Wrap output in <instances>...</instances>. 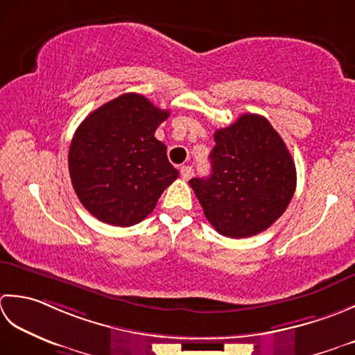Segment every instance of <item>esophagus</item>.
Returning a JSON list of instances; mask_svg holds the SVG:
<instances>
[{"label": "esophagus", "instance_id": "obj_1", "mask_svg": "<svg viewBox=\"0 0 355 355\" xmlns=\"http://www.w3.org/2000/svg\"><path fill=\"white\" fill-rule=\"evenodd\" d=\"M180 176H182L184 180H188L193 176V168L190 165H184V167H180Z\"/></svg>", "mask_w": 355, "mask_h": 355}]
</instances>
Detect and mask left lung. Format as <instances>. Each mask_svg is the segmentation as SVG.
<instances>
[{"label":"left lung","instance_id":"obj_1","mask_svg":"<svg viewBox=\"0 0 355 355\" xmlns=\"http://www.w3.org/2000/svg\"><path fill=\"white\" fill-rule=\"evenodd\" d=\"M214 142L211 175L190 180L205 218L227 237L262 233L285 213L295 191V165L284 139L268 119L245 113L216 130Z\"/></svg>","mask_w":355,"mask_h":355}]
</instances>
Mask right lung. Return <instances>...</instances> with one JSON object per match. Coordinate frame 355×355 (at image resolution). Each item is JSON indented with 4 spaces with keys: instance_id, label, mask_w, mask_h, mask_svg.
Instances as JSON below:
<instances>
[{
    "instance_id": "obj_1",
    "label": "right lung",
    "mask_w": 355,
    "mask_h": 355,
    "mask_svg": "<svg viewBox=\"0 0 355 355\" xmlns=\"http://www.w3.org/2000/svg\"><path fill=\"white\" fill-rule=\"evenodd\" d=\"M170 116L137 93L101 105L76 128L69 150L71 185L87 211L114 227H132L153 211L179 171L155 137Z\"/></svg>"
}]
</instances>
